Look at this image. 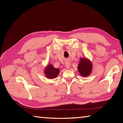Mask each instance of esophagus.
Returning a JSON list of instances; mask_svg holds the SVG:
<instances>
[{
  "instance_id": "esophagus-1",
  "label": "esophagus",
  "mask_w": 123,
  "mask_h": 123,
  "mask_svg": "<svg viewBox=\"0 0 123 123\" xmlns=\"http://www.w3.org/2000/svg\"><path fill=\"white\" fill-rule=\"evenodd\" d=\"M65 67H66V68L69 69L70 67V62L69 61H66V63H65Z\"/></svg>"
}]
</instances>
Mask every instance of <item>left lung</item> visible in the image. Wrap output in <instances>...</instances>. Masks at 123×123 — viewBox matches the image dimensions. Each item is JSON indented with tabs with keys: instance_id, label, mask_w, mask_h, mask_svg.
Returning a JSON list of instances; mask_svg holds the SVG:
<instances>
[{
	"instance_id": "left-lung-1",
	"label": "left lung",
	"mask_w": 123,
	"mask_h": 123,
	"mask_svg": "<svg viewBox=\"0 0 123 123\" xmlns=\"http://www.w3.org/2000/svg\"><path fill=\"white\" fill-rule=\"evenodd\" d=\"M78 70L83 77H88L92 71V64L90 60L86 57H81L78 66Z\"/></svg>"
}]
</instances>
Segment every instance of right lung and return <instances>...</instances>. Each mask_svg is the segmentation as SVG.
I'll use <instances>...</instances> for the list:
<instances>
[{"label":"right lung","mask_w":123,"mask_h":123,"mask_svg":"<svg viewBox=\"0 0 123 123\" xmlns=\"http://www.w3.org/2000/svg\"><path fill=\"white\" fill-rule=\"evenodd\" d=\"M60 71L59 69L55 68L53 65L49 63L45 67L44 70V74L46 78L52 79L57 77Z\"/></svg>","instance_id":"add662e5"}]
</instances>
